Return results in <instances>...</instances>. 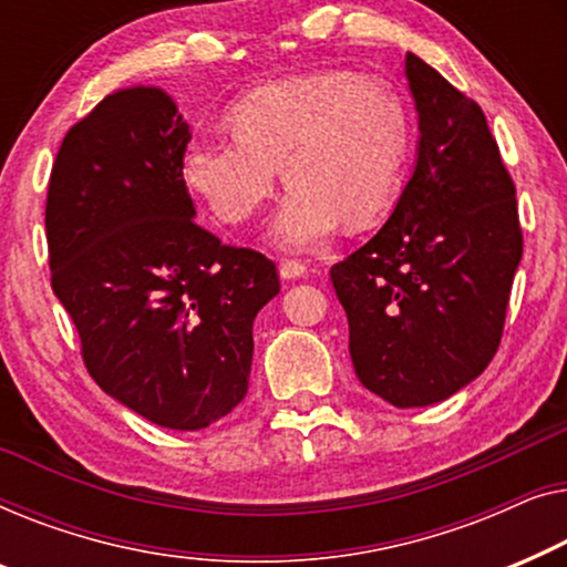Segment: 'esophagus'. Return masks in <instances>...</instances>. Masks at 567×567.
<instances>
[{
    "mask_svg": "<svg viewBox=\"0 0 567 567\" xmlns=\"http://www.w3.org/2000/svg\"><path fill=\"white\" fill-rule=\"evenodd\" d=\"M308 267L298 259H282L280 261V275L282 280H298V277H306Z\"/></svg>",
    "mask_w": 567,
    "mask_h": 567,
    "instance_id": "obj_1",
    "label": "esophagus"
}]
</instances>
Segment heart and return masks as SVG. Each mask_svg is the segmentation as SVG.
Wrapping results in <instances>:
<instances>
[{
	"label": "heart",
	"mask_w": 567,
	"mask_h": 567,
	"mask_svg": "<svg viewBox=\"0 0 567 567\" xmlns=\"http://www.w3.org/2000/svg\"><path fill=\"white\" fill-rule=\"evenodd\" d=\"M234 135L197 138L182 177L223 223H241L290 185L269 223L287 251L323 244L339 223L367 228L398 200L411 158V117L382 79L313 71L265 84L228 115Z\"/></svg>",
	"instance_id": "b5f03b06"
}]
</instances>
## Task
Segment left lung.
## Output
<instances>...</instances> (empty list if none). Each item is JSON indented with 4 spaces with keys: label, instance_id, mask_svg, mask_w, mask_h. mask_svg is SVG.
I'll list each match as a JSON object with an SVG mask.
<instances>
[{
    "label": "left lung",
    "instance_id": "obj_1",
    "mask_svg": "<svg viewBox=\"0 0 567 567\" xmlns=\"http://www.w3.org/2000/svg\"><path fill=\"white\" fill-rule=\"evenodd\" d=\"M419 154L395 210L331 267L349 354L395 409L440 403L496 354L522 261L516 187L477 102L405 53Z\"/></svg>",
    "mask_w": 567,
    "mask_h": 567
}]
</instances>
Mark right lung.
I'll use <instances>...</instances> for the list:
<instances>
[{
	"mask_svg": "<svg viewBox=\"0 0 567 567\" xmlns=\"http://www.w3.org/2000/svg\"><path fill=\"white\" fill-rule=\"evenodd\" d=\"M193 138L156 86L107 94L63 138L45 200L51 287L94 382L151 424L197 432L249 390L272 259L197 226Z\"/></svg>",
	"mask_w": 567,
	"mask_h": 567,
	"instance_id": "right-lung-1",
	"label": "right lung"
}]
</instances>
